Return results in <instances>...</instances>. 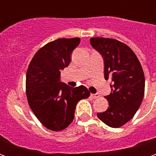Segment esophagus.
I'll return each instance as SVG.
<instances>
[{"label":"esophagus","mask_w":156,"mask_h":156,"mask_svg":"<svg viewBox=\"0 0 156 156\" xmlns=\"http://www.w3.org/2000/svg\"><path fill=\"white\" fill-rule=\"evenodd\" d=\"M91 98H98V97H99V94H91Z\"/></svg>","instance_id":"34e87169"}]
</instances>
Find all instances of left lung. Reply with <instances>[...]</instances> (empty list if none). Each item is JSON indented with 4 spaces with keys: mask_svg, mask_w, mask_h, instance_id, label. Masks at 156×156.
<instances>
[{
    "mask_svg": "<svg viewBox=\"0 0 156 156\" xmlns=\"http://www.w3.org/2000/svg\"><path fill=\"white\" fill-rule=\"evenodd\" d=\"M90 43L105 60V78L111 79L112 93L105 98L109 107L98 118L119 128L134 117L144 94V75L139 59L129 46L116 39L92 37Z\"/></svg>",
    "mask_w": 156,
    "mask_h": 156,
    "instance_id": "1",
    "label": "left lung"
}]
</instances>
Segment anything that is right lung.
Returning a JSON list of instances; mask_svg holds the SVG:
<instances>
[{"label": "right lung", "instance_id": "obj_1", "mask_svg": "<svg viewBox=\"0 0 156 156\" xmlns=\"http://www.w3.org/2000/svg\"><path fill=\"white\" fill-rule=\"evenodd\" d=\"M79 37L59 38L43 46L33 56L26 76L29 106L48 129L61 131L74 119L76 105L90 96L84 86L71 88L59 82L61 70L71 61V52Z\"/></svg>", "mask_w": 156, "mask_h": 156}]
</instances>
